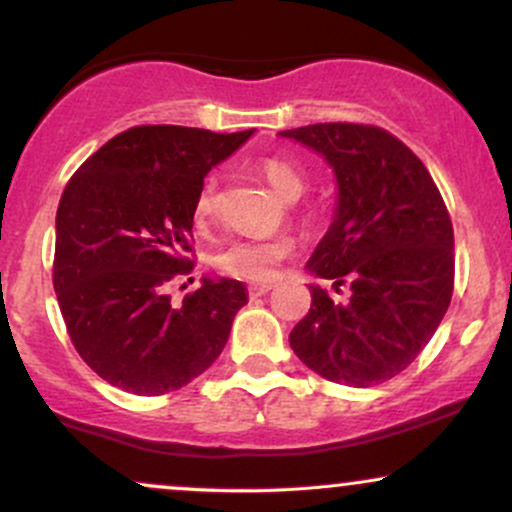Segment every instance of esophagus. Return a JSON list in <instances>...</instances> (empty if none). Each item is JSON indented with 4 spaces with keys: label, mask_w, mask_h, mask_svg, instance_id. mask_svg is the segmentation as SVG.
Returning a JSON list of instances; mask_svg holds the SVG:
<instances>
[{
    "label": "esophagus",
    "mask_w": 512,
    "mask_h": 512,
    "mask_svg": "<svg viewBox=\"0 0 512 512\" xmlns=\"http://www.w3.org/2000/svg\"><path fill=\"white\" fill-rule=\"evenodd\" d=\"M272 289H274V284H252L248 291H250L252 298H257V296H267V293Z\"/></svg>",
    "instance_id": "34e87169"
}]
</instances>
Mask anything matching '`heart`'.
Wrapping results in <instances>:
<instances>
[{"label": "heart", "mask_w": 512, "mask_h": 512, "mask_svg": "<svg viewBox=\"0 0 512 512\" xmlns=\"http://www.w3.org/2000/svg\"><path fill=\"white\" fill-rule=\"evenodd\" d=\"M260 173L267 178L284 199H298L308 187V175L296 161L284 156H267L260 161ZM216 190H219V178L214 173L204 178L195 197V216L197 219H209L216 209ZM296 245L291 238H240L226 245L216 255V267L223 274L243 281H272L279 274V264L293 255Z\"/></svg>", "instance_id": "1"}]
</instances>
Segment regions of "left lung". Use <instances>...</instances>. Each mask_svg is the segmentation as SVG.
<instances>
[{
    "mask_svg": "<svg viewBox=\"0 0 512 512\" xmlns=\"http://www.w3.org/2000/svg\"><path fill=\"white\" fill-rule=\"evenodd\" d=\"M279 134L325 156L337 175L334 221L308 269L351 286L344 305L310 286L291 349L332 383H385L421 354L450 305L455 238L443 197L419 156L375 125L320 122Z\"/></svg>",
    "mask_w": 512,
    "mask_h": 512,
    "instance_id": "left-lung-1",
    "label": "left lung"
}]
</instances>
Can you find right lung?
<instances>
[{
	"label": "right lung",
	"mask_w": 512,
	"mask_h": 512,
	"mask_svg": "<svg viewBox=\"0 0 512 512\" xmlns=\"http://www.w3.org/2000/svg\"><path fill=\"white\" fill-rule=\"evenodd\" d=\"M252 134L142 125L103 144L57 207L52 284L74 349L105 383L166 395L219 358L245 303L236 279H202L173 303L168 284L195 269L192 219L204 175Z\"/></svg>",
	"instance_id": "obj_1"
}]
</instances>
